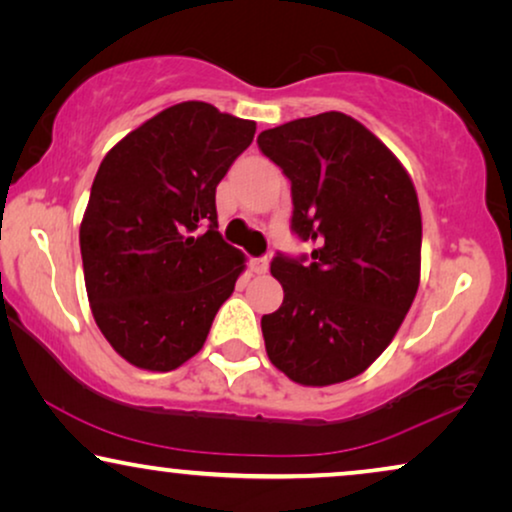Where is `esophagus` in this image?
<instances>
[{
    "mask_svg": "<svg viewBox=\"0 0 512 512\" xmlns=\"http://www.w3.org/2000/svg\"><path fill=\"white\" fill-rule=\"evenodd\" d=\"M268 268H270V261H268V256L254 258V261H251V270H254L256 275H265V272H268Z\"/></svg>",
    "mask_w": 512,
    "mask_h": 512,
    "instance_id": "esophagus-1",
    "label": "esophagus"
}]
</instances>
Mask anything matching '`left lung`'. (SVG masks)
Returning <instances> with one entry per match:
<instances>
[{
  "instance_id": "8db88e82",
  "label": "left lung",
  "mask_w": 512,
  "mask_h": 512,
  "mask_svg": "<svg viewBox=\"0 0 512 512\" xmlns=\"http://www.w3.org/2000/svg\"><path fill=\"white\" fill-rule=\"evenodd\" d=\"M256 142L291 181V233L314 244L310 256L272 258L284 303L263 314L265 349L293 382H345L387 349L415 300V186L394 153L340 111L263 130Z\"/></svg>"
}]
</instances>
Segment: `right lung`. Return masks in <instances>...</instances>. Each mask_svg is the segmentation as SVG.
Segmentation results:
<instances>
[{
    "label": "right lung",
    "instance_id": "obj_1",
    "mask_svg": "<svg viewBox=\"0 0 512 512\" xmlns=\"http://www.w3.org/2000/svg\"><path fill=\"white\" fill-rule=\"evenodd\" d=\"M254 132L181 102L104 156L81 221L83 277L97 326L132 366L179 368L233 293L244 256L219 233L216 186Z\"/></svg>",
    "mask_w": 512,
    "mask_h": 512
}]
</instances>
